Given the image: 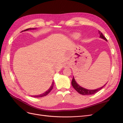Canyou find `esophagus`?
Wrapping results in <instances>:
<instances>
[{
  "instance_id": "obj_1",
  "label": "esophagus",
  "mask_w": 123,
  "mask_h": 123,
  "mask_svg": "<svg viewBox=\"0 0 123 123\" xmlns=\"http://www.w3.org/2000/svg\"><path fill=\"white\" fill-rule=\"evenodd\" d=\"M70 66H71V64H70L69 62H65L64 64V67L65 68L70 67Z\"/></svg>"
}]
</instances>
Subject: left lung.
Here are the masks:
<instances>
[{
  "mask_svg": "<svg viewBox=\"0 0 123 123\" xmlns=\"http://www.w3.org/2000/svg\"><path fill=\"white\" fill-rule=\"evenodd\" d=\"M98 33H99V34L100 35V38H102L104 39V40L107 41L106 38L103 35V34H102V33H101V32H100V31H98ZM71 84H72L73 87L74 89H75V90L77 92H79L80 94H82V95H92V94H94L96 93V92H98V91H99L100 90H101V89L106 85H105L104 86H103V87H100L99 88H98V89H95V90H88V89H85L83 87H80V86H79V85H78L77 84V83L76 82L75 79H74V77H73Z\"/></svg>",
  "mask_w": 123,
  "mask_h": 123,
  "instance_id": "1",
  "label": "left lung"
}]
</instances>
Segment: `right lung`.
<instances>
[{
	"label": "right lung",
	"instance_id": "obj_1",
	"mask_svg": "<svg viewBox=\"0 0 123 123\" xmlns=\"http://www.w3.org/2000/svg\"><path fill=\"white\" fill-rule=\"evenodd\" d=\"M31 29H34V28H32H32H29V29H28L25 30L24 31H25L29 30H31ZM53 86H54V81L52 82V85H51V86L50 87V88L48 89V90L46 92L43 93L42 94H40V95H32V96H33V97H34V98H41V97H43V96H46L47 95H48L51 92V91L52 90V88L53 87Z\"/></svg>",
	"mask_w": 123,
	"mask_h": 123
}]
</instances>
